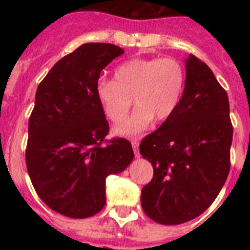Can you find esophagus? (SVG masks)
<instances>
[{
    "mask_svg": "<svg viewBox=\"0 0 250 250\" xmlns=\"http://www.w3.org/2000/svg\"><path fill=\"white\" fill-rule=\"evenodd\" d=\"M131 144H132V148H133V152H135V156H136V157L140 156V154H139V140H137V139H132Z\"/></svg>",
    "mask_w": 250,
    "mask_h": 250,
    "instance_id": "obj_1",
    "label": "esophagus"
}]
</instances>
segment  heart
<instances>
[{
	"instance_id": "1",
	"label": "heart",
	"mask_w": 250,
	"mask_h": 250,
	"mask_svg": "<svg viewBox=\"0 0 250 250\" xmlns=\"http://www.w3.org/2000/svg\"><path fill=\"white\" fill-rule=\"evenodd\" d=\"M186 85V68L174 57L133 58L119 64L114 80H100L96 96L106 118L113 123L125 119L132 106L137 107L115 132L136 136L152 125L154 118L165 121L176 111Z\"/></svg>"
}]
</instances>
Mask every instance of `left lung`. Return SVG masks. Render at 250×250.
<instances>
[{
    "instance_id": "1",
    "label": "left lung",
    "mask_w": 250,
    "mask_h": 250,
    "mask_svg": "<svg viewBox=\"0 0 250 250\" xmlns=\"http://www.w3.org/2000/svg\"><path fill=\"white\" fill-rule=\"evenodd\" d=\"M178 109L140 144L153 178L141 189V206L161 225L197 218L221 192L229 172L233 127L226 90L209 66L189 54Z\"/></svg>"
}]
</instances>
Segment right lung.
I'll use <instances>...</instances> for the list:
<instances>
[{"mask_svg": "<svg viewBox=\"0 0 250 250\" xmlns=\"http://www.w3.org/2000/svg\"><path fill=\"white\" fill-rule=\"evenodd\" d=\"M123 53L113 44H83L37 86L25 165L39 197L66 217L97 214L106 204V178L133 160L128 140L106 139L109 123L96 96L101 71Z\"/></svg>", "mask_w": 250, "mask_h": 250, "instance_id": "right-lung-1", "label": "right lung"}]
</instances>
